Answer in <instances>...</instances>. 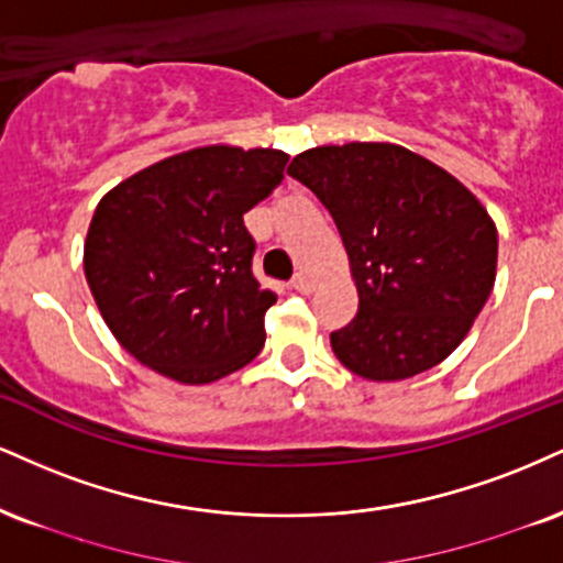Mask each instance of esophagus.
<instances>
[{"mask_svg":"<svg viewBox=\"0 0 563 563\" xmlns=\"http://www.w3.org/2000/svg\"><path fill=\"white\" fill-rule=\"evenodd\" d=\"M290 288L299 290V294H311L314 283H311V277L307 273H299V275H294V280H290Z\"/></svg>","mask_w":563,"mask_h":563,"instance_id":"1","label":"esophagus"}]
</instances>
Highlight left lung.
Here are the masks:
<instances>
[{"mask_svg": "<svg viewBox=\"0 0 563 563\" xmlns=\"http://www.w3.org/2000/svg\"><path fill=\"white\" fill-rule=\"evenodd\" d=\"M288 175L333 217L356 280V317L330 333L343 367L388 383L443 362L496 283L498 233L483 205L396 144L317 146Z\"/></svg>", "mask_w": 563, "mask_h": 563, "instance_id": "left-lung-1", "label": "left lung"}]
</instances>
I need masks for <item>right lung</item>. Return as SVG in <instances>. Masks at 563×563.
Wrapping results in <instances>:
<instances>
[{
	"instance_id": "right-lung-1",
	"label": "right lung",
	"mask_w": 563,
	"mask_h": 563,
	"mask_svg": "<svg viewBox=\"0 0 563 563\" xmlns=\"http://www.w3.org/2000/svg\"><path fill=\"white\" fill-rule=\"evenodd\" d=\"M286 162L277 148H194L99 201L84 269L128 354L186 385L220 380L260 354L277 296L252 273L243 214L280 186Z\"/></svg>"
}]
</instances>
